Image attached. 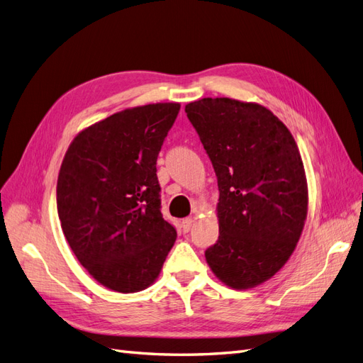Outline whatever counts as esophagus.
I'll return each mask as SVG.
<instances>
[{
    "mask_svg": "<svg viewBox=\"0 0 363 363\" xmlns=\"http://www.w3.org/2000/svg\"><path fill=\"white\" fill-rule=\"evenodd\" d=\"M182 227H183V232H184V233H188L189 230L194 227V219H192V218H186V219H183Z\"/></svg>",
    "mask_w": 363,
    "mask_h": 363,
    "instance_id": "34e87169",
    "label": "esophagus"
}]
</instances>
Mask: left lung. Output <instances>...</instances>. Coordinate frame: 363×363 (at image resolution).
<instances>
[{
    "label": "left lung",
    "instance_id": "obj_1",
    "mask_svg": "<svg viewBox=\"0 0 363 363\" xmlns=\"http://www.w3.org/2000/svg\"><path fill=\"white\" fill-rule=\"evenodd\" d=\"M184 112L218 177L219 238L207 265L225 286L256 288L284 267L303 233L309 191L298 145L257 103L201 98Z\"/></svg>",
    "mask_w": 363,
    "mask_h": 363
}]
</instances>
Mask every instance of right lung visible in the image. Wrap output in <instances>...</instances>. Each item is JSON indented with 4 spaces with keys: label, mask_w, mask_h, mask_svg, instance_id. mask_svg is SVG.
Wrapping results in <instances>:
<instances>
[{
    "label": "right lung",
    "mask_w": 363,
    "mask_h": 363,
    "mask_svg": "<svg viewBox=\"0 0 363 363\" xmlns=\"http://www.w3.org/2000/svg\"><path fill=\"white\" fill-rule=\"evenodd\" d=\"M179 103L128 107L83 128L57 179L63 235L91 276L121 294L156 281L177 233L160 212L156 160Z\"/></svg>",
    "instance_id": "right-lung-1"
}]
</instances>
